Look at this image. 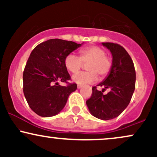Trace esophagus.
Segmentation results:
<instances>
[{
	"label": "esophagus",
	"instance_id": "esophagus-1",
	"mask_svg": "<svg viewBox=\"0 0 157 157\" xmlns=\"http://www.w3.org/2000/svg\"><path fill=\"white\" fill-rule=\"evenodd\" d=\"M82 87V85H77V89H81Z\"/></svg>",
	"mask_w": 157,
	"mask_h": 157
}]
</instances>
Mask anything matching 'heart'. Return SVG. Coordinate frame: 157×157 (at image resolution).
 Returning a JSON list of instances; mask_svg holds the SVG:
<instances>
[{
    "label": "heart",
    "mask_w": 157,
    "mask_h": 157,
    "mask_svg": "<svg viewBox=\"0 0 157 157\" xmlns=\"http://www.w3.org/2000/svg\"><path fill=\"white\" fill-rule=\"evenodd\" d=\"M80 57L74 54H68L64 60L66 69L71 73L80 71L83 64L87 65L88 71L79 72L72 77V80L77 84L91 83L97 80V75L104 78L109 75L112 68V60L103 48L97 46H91L81 48Z\"/></svg>",
    "instance_id": "heart-1"
}]
</instances>
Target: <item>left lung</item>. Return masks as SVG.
Masks as SVG:
<instances>
[{"label": "left lung", "mask_w": 157, "mask_h": 157, "mask_svg": "<svg viewBox=\"0 0 157 157\" xmlns=\"http://www.w3.org/2000/svg\"><path fill=\"white\" fill-rule=\"evenodd\" d=\"M112 55V68L106 78L97 85L101 91L92 88V94L86 101L89 111L95 117L109 120L120 115L130 102L135 89L136 71L132 59L122 46L113 43H102ZM106 88L110 91L102 93Z\"/></svg>", "instance_id": "left-lung-1"}]
</instances>
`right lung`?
Segmentation results:
<instances>
[{"mask_svg":"<svg viewBox=\"0 0 157 157\" xmlns=\"http://www.w3.org/2000/svg\"><path fill=\"white\" fill-rule=\"evenodd\" d=\"M81 46L73 41L50 39L37 45L27 60L23 75V94L34 112L44 117L60 113L70 94L77 89L69 83V74L64 64L68 54ZM67 83L61 86L57 82Z\"/></svg>","mask_w":157,"mask_h":157,"instance_id":"add662e5","label":"right lung"}]
</instances>
